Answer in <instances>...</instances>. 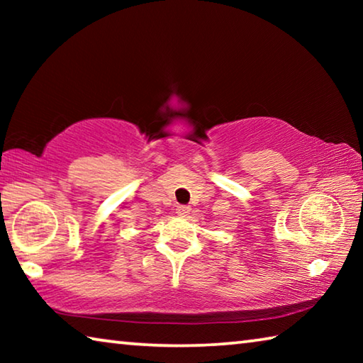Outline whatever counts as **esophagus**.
<instances>
[{
	"mask_svg": "<svg viewBox=\"0 0 363 363\" xmlns=\"http://www.w3.org/2000/svg\"><path fill=\"white\" fill-rule=\"evenodd\" d=\"M189 211H190V208L186 205H179L176 208V213L179 214V216H186V214H189Z\"/></svg>",
	"mask_w": 363,
	"mask_h": 363,
	"instance_id": "obj_1",
	"label": "esophagus"
}]
</instances>
